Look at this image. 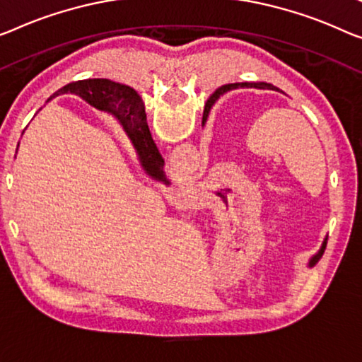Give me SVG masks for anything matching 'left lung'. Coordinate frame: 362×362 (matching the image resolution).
Here are the masks:
<instances>
[{
  "label": "left lung",
  "mask_w": 362,
  "mask_h": 362,
  "mask_svg": "<svg viewBox=\"0 0 362 362\" xmlns=\"http://www.w3.org/2000/svg\"><path fill=\"white\" fill-rule=\"evenodd\" d=\"M239 88H257V89H272V90H279L278 88H274L273 84H268V83H235V84H226V86H223V88H219L218 90H216L214 95H218V97H219V95H223V94L228 93V90L239 89ZM325 247H327V239L323 240V244H322V247H320L319 253H315V255L310 258L309 267H314V265H315V262L319 260V258L323 255V250H325Z\"/></svg>",
  "instance_id": "left-lung-1"
}]
</instances>
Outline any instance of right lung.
Returning <instances> with one entry per match:
<instances>
[{"instance_id": "1", "label": "right lung", "mask_w": 362, "mask_h": 362, "mask_svg": "<svg viewBox=\"0 0 362 362\" xmlns=\"http://www.w3.org/2000/svg\"><path fill=\"white\" fill-rule=\"evenodd\" d=\"M64 93L76 94L83 97L88 104L95 107V109L112 113L123 127V129H125L127 136L132 141L134 151H136L143 170L146 172L151 179L169 185L170 182L167 180L164 172V159L158 146H156V143L153 141V136H151L143 100L136 90L129 88V86L113 83V81L109 79H86L64 86L63 89L53 94L48 100ZM216 99H218V95L213 94L208 99L206 105H204V120L208 118V113L214 105Z\"/></svg>"}]
</instances>
